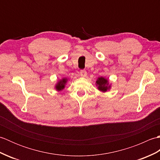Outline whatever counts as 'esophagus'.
I'll return each instance as SVG.
<instances>
[{"label":"esophagus","mask_w":160,"mask_h":160,"mask_svg":"<svg viewBox=\"0 0 160 160\" xmlns=\"http://www.w3.org/2000/svg\"><path fill=\"white\" fill-rule=\"evenodd\" d=\"M80 75L82 77H85L87 76V71L86 70H80Z\"/></svg>","instance_id":"1"}]
</instances>
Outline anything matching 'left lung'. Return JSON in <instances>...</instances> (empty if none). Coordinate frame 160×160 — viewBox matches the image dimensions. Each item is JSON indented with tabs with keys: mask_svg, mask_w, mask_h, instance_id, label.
I'll use <instances>...</instances> for the list:
<instances>
[{
	"mask_svg": "<svg viewBox=\"0 0 160 160\" xmlns=\"http://www.w3.org/2000/svg\"><path fill=\"white\" fill-rule=\"evenodd\" d=\"M96 83H97V85H98V89L103 91H107V90L108 89V87H107V84H108V81L107 79H105V78L101 77L98 78V80L96 81Z\"/></svg>",
	"mask_w": 160,
	"mask_h": 160,
	"instance_id": "1",
	"label": "left lung"
}]
</instances>
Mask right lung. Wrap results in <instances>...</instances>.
I'll return each instance as SVG.
<instances>
[{"instance_id":"add662e5","label":"right lung","mask_w":160,"mask_h":160,"mask_svg":"<svg viewBox=\"0 0 160 160\" xmlns=\"http://www.w3.org/2000/svg\"><path fill=\"white\" fill-rule=\"evenodd\" d=\"M67 82V79L66 78H64L62 80H60V82L57 84V85L56 87V89L58 90V91H61L62 89H64V84Z\"/></svg>"}]
</instances>
